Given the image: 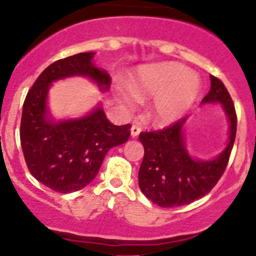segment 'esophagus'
<instances>
[{"label": "esophagus", "instance_id": "1", "mask_svg": "<svg viewBox=\"0 0 256 256\" xmlns=\"http://www.w3.org/2000/svg\"><path fill=\"white\" fill-rule=\"evenodd\" d=\"M140 126H134V124H133L132 128H130V136H132L133 138H136L138 134H140Z\"/></svg>", "mask_w": 256, "mask_h": 256}]
</instances>
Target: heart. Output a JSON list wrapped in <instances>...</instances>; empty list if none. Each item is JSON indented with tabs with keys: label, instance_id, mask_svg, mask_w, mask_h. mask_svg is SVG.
Wrapping results in <instances>:
<instances>
[{
	"label": "heart",
	"instance_id": "obj_1",
	"mask_svg": "<svg viewBox=\"0 0 256 256\" xmlns=\"http://www.w3.org/2000/svg\"><path fill=\"white\" fill-rule=\"evenodd\" d=\"M130 89L118 90L126 109L132 110L140 99H152L150 118L156 126H166L184 118L201 92L200 79L188 68L176 62L140 66L130 79Z\"/></svg>",
	"mask_w": 256,
	"mask_h": 256
}]
</instances>
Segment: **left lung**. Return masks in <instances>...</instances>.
I'll return each mask as SVG.
<instances>
[{
    "label": "left lung",
    "instance_id": "obj_1",
    "mask_svg": "<svg viewBox=\"0 0 256 256\" xmlns=\"http://www.w3.org/2000/svg\"><path fill=\"white\" fill-rule=\"evenodd\" d=\"M211 89L201 104H221L228 122L225 150L211 160L192 157L184 142L187 118L157 132H142L144 157L138 174V184L148 200L160 208L188 205L214 188L222 176L236 136V113L228 89L210 75Z\"/></svg>",
    "mask_w": 256,
    "mask_h": 256
}]
</instances>
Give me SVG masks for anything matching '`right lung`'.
Segmentation results:
<instances>
[{
	"mask_svg": "<svg viewBox=\"0 0 256 256\" xmlns=\"http://www.w3.org/2000/svg\"><path fill=\"white\" fill-rule=\"evenodd\" d=\"M96 52H80L48 65L28 90L22 108L20 138L28 171L48 188L69 194L96 178L112 147L130 136V124L114 126L102 104L80 118L55 120L48 106V90L58 80L72 76L90 79L102 92L110 76L93 62Z\"/></svg>",
	"mask_w": 256,
	"mask_h": 256,
	"instance_id": "1",
	"label": "right lung"
}]
</instances>
